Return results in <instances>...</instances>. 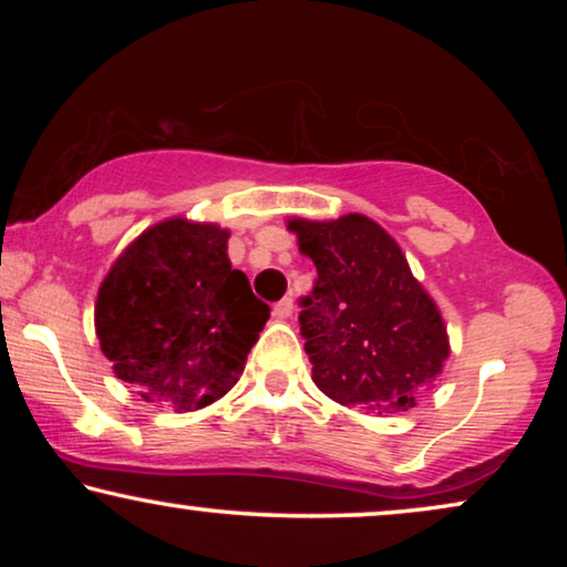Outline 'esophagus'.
Returning <instances> with one entry per match:
<instances>
[{"mask_svg": "<svg viewBox=\"0 0 567 567\" xmlns=\"http://www.w3.org/2000/svg\"><path fill=\"white\" fill-rule=\"evenodd\" d=\"M291 312H293V301H291V299H281V301H276L274 315L278 317V320H289Z\"/></svg>", "mask_w": 567, "mask_h": 567, "instance_id": "1", "label": "esophagus"}]
</instances>
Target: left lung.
<instances>
[{
    "label": "left lung",
    "mask_w": 567,
    "mask_h": 567,
    "mask_svg": "<svg viewBox=\"0 0 567 567\" xmlns=\"http://www.w3.org/2000/svg\"><path fill=\"white\" fill-rule=\"evenodd\" d=\"M317 268L299 299L312 379L330 400L371 413L415 408L449 355L436 305L398 243L361 214L289 224Z\"/></svg>",
    "instance_id": "left-lung-1"
}]
</instances>
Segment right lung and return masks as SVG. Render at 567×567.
<instances>
[{"mask_svg": "<svg viewBox=\"0 0 567 567\" xmlns=\"http://www.w3.org/2000/svg\"><path fill=\"white\" fill-rule=\"evenodd\" d=\"M227 231L169 219L146 229L100 286V348L146 402L212 405L243 374L270 317L227 258Z\"/></svg>", "mask_w": 567, "mask_h": 567, "instance_id": "obj_1", "label": "right lung"}]
</instances>
